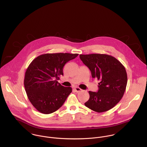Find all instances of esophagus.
I'll list each match as a JSON object with an SVG mask.
<instances>
[{
	"label": "esophagus",
	"mask_w": 147,
	"mask_h": 147,
	"mask_svg": "<svg viewBox=\"0 0 147 147\" xmlns=\"http://www.w3.org/2000/svg\"><path fill=\"white\" fill-rule=\"evenodd\" d=\"M75 90L76 91V92H79L82 91V89H80L79 87H76V88H75Z\"/></svg>",
	"instance_id": "34e87169"
}]
</instances>
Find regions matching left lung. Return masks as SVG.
I'll return each instance as SVG.
<instances>
[{
    "instance_id": "1",
    "label": "left lung",
    "mask_w": 147,
    "mask_h": 147,
    "mask_svg": "<svg viewBox=\"0 0 147 147\" xmlns=\"http://www.w3.org/2000/svg\"><path fill=\"white\" fill-rule=\"evenodd\" d=\"M80 58L90 69L92 77L100 81L98 92L89 91L90 97L84 105L97 113L112 109L120 101L126 90L125 67L115 58L107 54H80Z\"/></svg>"
}]
</instances>
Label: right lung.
Masks as SVG:
<instances>
[{
	"label": "right lung",
	"mask_w": 147,
	"mask_h": 147,
	"mask_svg": "<svg viewBox=\"0 0 147 147\" xmlns=\"http://www.w3.org/2000/svg\"><path fill=\"white\" fill-rule=\"evenodd\" d=\"M78 54H45L36 58L25 74L24 86L28 99L40 113L48 114L58 110L72 92L71 87L58 82L65 64Z\"/></svg>",
	"instance_id": "obj_1"
}]
</instances>
